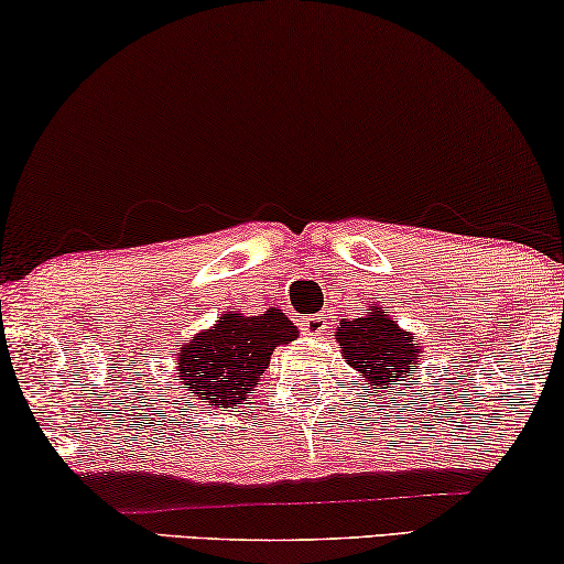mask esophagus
<instances>
[{
	"mask_svg": "<svg viewBox=\"0 0 564 564\" xmlns=\"http://www.w3.org/2000/svg\"><path fill=\"white\" fill-rule=\"evenodd\" d=\"M301 329L308 336H318L326 329V316L324 314H308L304 322H301Z\"/></svg>",
	"mask_w": 564,
	"mask_h": 564,
	"instance_id": "esophagus-1",
	"label": "esophagus"
}]
</instances>
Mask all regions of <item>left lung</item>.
<instances>
[{
    "label": "left lung",
    "mask_w": 564,
    "mask_h": 564,
    "mask_svg": "<svg viewBox=\"0 0 564 564\" xmlns=\"http://www.w3.org/2000/svg\"><path fill=\"white\" fill-rule=\"evenodd\" d=\"M341 357L351 369L365 377L369 388L384 390L417 372L423 349L413 341V334L400 329L384 306L369 304L365 316L344 318L336 326Z\"/></svg>",
    "instance_id": "left-lung-1"
}]
</instances>
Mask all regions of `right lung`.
<instances>
[{
  "label": "right lung",
  "mask_w": 564,
  "mask_h": 564,
  "mask_svg": "<svg viewBox=\"0 0 564 564\" xmlns=\"http://www.w3.org/2000/svg\"><path fill=\"white\" fill-rule=\"evenodd\" d=\"M296 336L299 329L281 308H268L260 316L225 311L215 326L180 344L176 375L187 384L189 398L217 408L246 405L248 392L271 365L273 349Z\"/></svg>",
  "instance_id": "right-lung-1"
}]
</instances>
